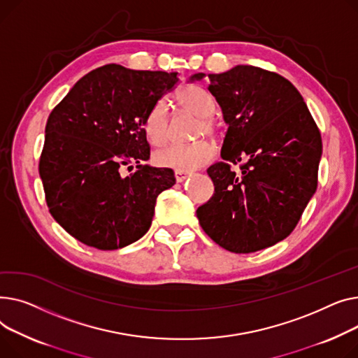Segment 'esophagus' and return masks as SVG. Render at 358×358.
<instances>
[{"instance_id":"1","label":"esophagus","mask_w":358,"mask_h":358,"mask_svg":"<svg viewBox=\"0 0 358 358\" xmlns=\"http://www.w3.org/2000/svg\"><path fill=\"white\" fill-rule=\"evenodd\" d=\"M189 176H191V173H186V172H182V171H175V179H176L178 183L185 182Z\"/></svg>"}]
</instances>
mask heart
<instances>
[{
	"label": "heart",
	"mask_w": 358,
	"mask_h": 358,
	"mask_svg": "<svg viewBox=\"0 0 358 358\" xmlns=\"http://www.w3.org/2000/svg\"><path fill=\"white\" fill-rule=\"evenodd\" d=\"M178 101L180 107L201 118L198 137L215 134L217 124L211 118L215 114L217 105L213 95L198 85L183 88ZM144 133L153 145H162L169 138V107L164 101H159L144 120ZM215 147L211 141H198L189 145L171 144L155 155V163L160 167H169L176 171H194L213 160Z\"/></svg>",
	"instance_id": "obj_1"
}]
</instances>
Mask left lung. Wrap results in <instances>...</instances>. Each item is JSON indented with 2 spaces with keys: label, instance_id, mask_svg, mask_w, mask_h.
Listing matches in <instances>:
<instances>
[{
  "label": "left lung",
  "instance_id": "1",
  "mask_svg": "<svg viewBox=\"0 0 358 358\" xmlns=\"http://www.w3.org/2000/svg\"><path fill=\"white\" fill-rule=\"evenodd\" d=\"M208 78L228 130L224 162L206 171L215 192L196 217L222 248L255 253L286 238L317 191L321 134L302 95L283 76L237 65ZM238 161L245 163L236 176L229 163Z\"/></svg>",
  "mask_w": 358,
  "mask_h": 358
}]
</instances>
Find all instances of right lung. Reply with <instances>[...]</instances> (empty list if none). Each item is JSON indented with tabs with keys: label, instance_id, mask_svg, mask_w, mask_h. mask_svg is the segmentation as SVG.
<instances>
[{
	"label": "right lung",
	"instance_id": "1",
	"mask_svg": "<svg viewBox=\"0 0 358 358\" xmlns=\"http://www.w3.org/2000/svg\"><path fill=\"white\" fill-rule=\"evenodd\" d=\"M178 72L105 65L80 78L49 115L38 173L49 211L80 243L117 250L152 225L157 196L176 183L150 159L144 120ZM130 161L138 169L121 177Z\"/></svg>",
	"mask_w": 358,
	"mask_h": 358
}]
</instances>
